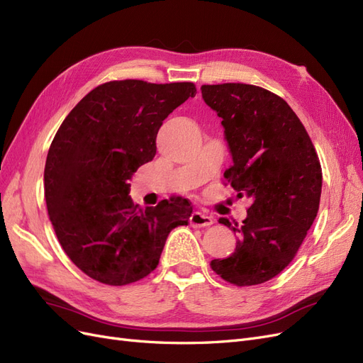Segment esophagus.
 I'll return each mask as SVG.
<instances>
[{
    "label": "esophagus",
    "instance_id": "34e87169",
    "mask_svg": "<svg viewBox=\"0 0 363 363\" xmlns=\"http://www.w3.org/2000/svg\"><path fill=\"white\" fill-rule=\"evenodd\" d=\"M191 224H192L194 227H207V225L213 224V218L206 215L204 212L196 211V212H194V213L191 215Z\"/></svg>",
    "mask_w": 363,
    "mask_h": 363
}]
</instances>
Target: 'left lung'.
I'll use <instances>...</instances> for the list:
<instances>
[{"label":"left lung","mask_w":363,"mask_h":363,"mask_svg":"<svg viewBox=\"0 0 363 363\" xmlns=\"http://www.w3.org/2000/svg\"><path fill=\"white\" fill-rule=\"evenodd\" d=\"M203 100L219 118L233 164L224 179L251 199L247 218L235 227L236 250L211 262L236 286L276 277L301 247L320 208L323 171L316 150L289 104L263 87L245 83L203 84Z\"/></svg>","instance_id":"obj_1"}]
</instances>
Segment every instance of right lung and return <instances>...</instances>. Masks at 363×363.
I'll list each match as a JSON object with an SVG mask.
<instances>
[{"mask_svg": "<svg viewBox=\"0 0 363 363\" xmlns=\"http://www.w3.org/2000/svg\"><path fill=\"white\" fill-rule=\"evenodd\" d=\"M195 94L191 82H107L65 118L48 150L43 188L59 242L86 276L111 286L144 279L157 268L171 230L188 225V200L139 208L128 180L156 156L164 118Z\"/></svg>", "mask_w": 363, "mask_h": 363, "instance_id": "1", "label": "right lung"}]
</instances>
